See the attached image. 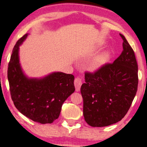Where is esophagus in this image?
<instances>
[{
  "label": "esophagus",
  "instance_id": "1",
  "mask_svg": "<svg viewBox=\"0 0 147 147\" xmlns=\"http://www.w3.org/2000/svg\"><path fill=\"white\" fill-rule=\"evenodd\" d=\"M82 80L80 77H77L75 78V80H74V86H75L76 88V91H79L80 90V88L82 86Z\"/></svg>",
  "mask_w": 147,
  "mask_h": 147
}]
</instances>
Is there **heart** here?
<instances>
[{
  "label": "heart",
  "mask_w": 147,
  "mask_h": 147,
  "mask_svg": "<svg viewBox=\"0 0 147 147\" xmlns=\"http://www.w3.org/2000/svg\"><path fill=\"white\" fill-rule=\"evenodd\" d=\"M109 57V54L108 52H103L98 55L91 61L89 67L92 70H96L100 68L107 61Z\"/></svg>",
  "instance_id": "obj_1"
}]
</instances>
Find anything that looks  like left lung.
<instances>
[{"mask_svg":"<svg viewBox=\"0 0 147 147\" xmlns=\"http://www.w3.org/2000/svg\"><path fill=\"white\" fill-rule=\"evenodd\" d=\"M123 50L113 63L85 73L81 87L84 119L91 127H106L121 121L130 108L138 88V65L126 38Z\"/></svg>","mask_w":147,"mask_h":147,"instance_id":"obj_1","label":"left lung"}]
</instances>
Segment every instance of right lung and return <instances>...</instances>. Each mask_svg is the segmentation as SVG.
<instances>
[{
  "mask_svg": "<svg viewBox=\"0 0 147 147\" xmlns=\"http://www.w3.org/2000/svg\"><path fill=\"white\" fill-rule=\"evenodd\" d=\"M27 34L17 41L8 63V80L14 105L21 113L35 122L52 123L58 118L63 102L75 91L74 76L55 72L43 79H28L21 69L19 46Z\"/></svg>",
  "mask_w": 147,
  "mask_h": 147,
  "instance_id": "add662e5",
  "label": "right lung"
}]
</instances>
